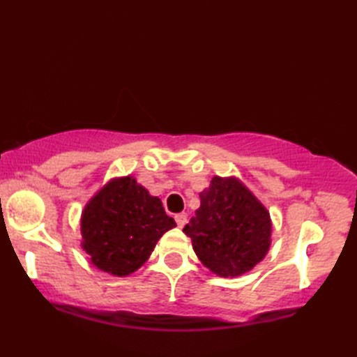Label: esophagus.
I'll return each mask as SVG.
<instances>
[{"label": "esophagus", "mask_w": 357, "mask_h": 357, "mask_svg": "<svg viewBox=\"0 0 357 357\" xmlns=\"http://www.w3.org/2000/svg\"><path fill=\"white\" fill-rule=\"evenodd\" d=\"M174 221H176V224L179 227H184L187 224V213H185V211H183V213H178L176 216H174Z\"/></svg>", "instance_id": "34e87169"}]
</instances>
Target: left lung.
I'll use <instances>...</instances> for the list:
<instances>
[{
    "instance_id": "1",
    "label": "left lung",
    "mask_w": 357,
    "mask_h": 357,
    "mask_svg": "<svg viewBox=\"0 0 357 357\" xmlns=\"http://www.w3.org/2000/svg\"><path fill=\"white\" fill-rule=\"evenodd\" d=\"M184 227L196 256L219 278L252 271L271 245L270 211L236 176H213Z\"/></svg>"
}]
</instances>
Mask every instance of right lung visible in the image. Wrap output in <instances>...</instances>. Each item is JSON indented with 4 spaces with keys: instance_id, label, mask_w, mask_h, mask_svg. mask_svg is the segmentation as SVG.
<instances>
[{
    "instance_id": "1",
    "label": "right lung",
    "mask_w": 357,
    "mask_h": 357,
    "mask_svg": "<svg viewBox=\"0 0 357 357\" xmlns=\"http://www.w3.org/2000/svg\"><path fill=\"white\" fill-rule=\"evenodd\" d=\"M176 227L162 202L135 176L107 181L81 213V248L98 270L124 278L141 268L165 231Z\"/></svg>"
}]
</instances>
